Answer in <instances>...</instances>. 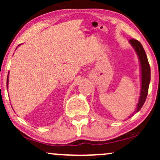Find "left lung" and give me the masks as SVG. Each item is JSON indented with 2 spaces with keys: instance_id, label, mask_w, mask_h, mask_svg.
<instances>
[{
  "instance_id": "8db88e82",
  "label": "left lung",
  "mask_w": 160,
  "mask_h": 160,
  "mask_svg": "<svg viewBox=\"0 0 160 160\" xmlns=\"http://www.w3.org/2000/svg\"><path fill=\"white\" fill-rule=\"evenodd\" d=\"M129 43L132 46L137 54L140 63V71H141V92H140L138 102L137 103L135 111V113H137L141 110L147 97L148 86L151 80V69L147 56L141 43L135 39H131L129 41Z\"/></svg>"
}]
</instances>
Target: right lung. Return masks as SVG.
<instances>
[{
	"instance_id": "add662e5",
	"label": "right lung",
	"mask_w": 160,
	"mask_h": 160,
	"mask_svg": "<svg viewBox=\"0 0 160 160\" xmlns=\"http://www.w3.org/2000/svg\"><path fill=\"white\" fill-rule=\"evenodd\" d=\"M21 44H19V45H18V47H19V46H20ZM17 49V47L16 48V49ZM9 72H8V76H7V84H6V87H7V89H8V82H9V80H8V77H9Z\"/></svg>"
}]
</instances>
